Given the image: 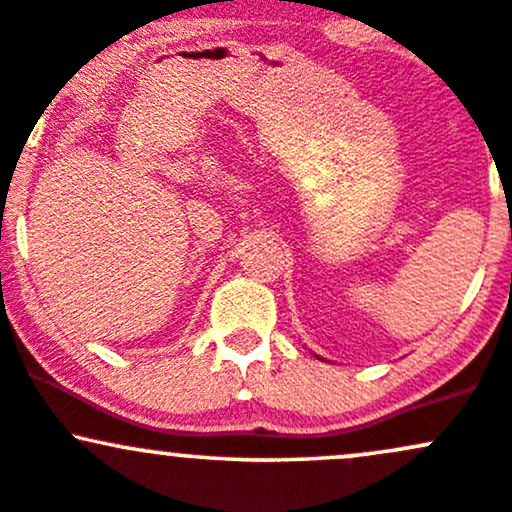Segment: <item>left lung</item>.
<instances>
[{"mask_svg": "<svg viewBox=\"0 0 512 512\" xmlns=\"http://www.w3.org/2000/svg\"><path fill=\"white\" fill-rule=\"evenodd\" d=\"M316 357H318V355H316ZM318 359H320V357H318Z\"/></svg>", "mask_w": 512, "mask_h": 512, "instance_id": "1", "label": "left lung"}]
</instances>
